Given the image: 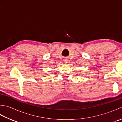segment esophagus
Returning a JSON list of instances; mask_svg holds the SVG:
<instances>
[{
    "label": "esophagus",
    "mask_w": 122,
    "mask_h": 122,
    "mask_svg": "<svg viewBox=\"0 0 122 122\" xmlns=\"http://www.w3.org/2000/svg\"><path fill=\"white\" fill-rule=\"evenodd\" d=\"M64 62H65L66 63H68V60H67L66 59H64Z\"/></svg>",
    "instance_id": "1"
}]
</instances>
